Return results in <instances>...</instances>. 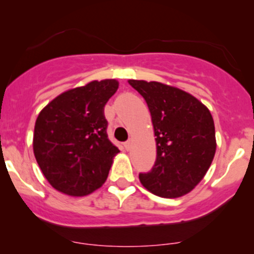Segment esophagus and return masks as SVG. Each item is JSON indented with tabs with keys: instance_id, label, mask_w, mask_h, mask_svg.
<instances>
[{
	"instance_id": "obj_1",
	"label": "esophagus",
	"mask_w": 254,
	"mask_h": 254,
	"mask_svg": "<svg viewBox=\"0 0 254 254\" xmlns=\"http://www.w3.org/2000/svg\"><path fill=\"white\" fill-rule=\"evenodd\" d=\"M124 148L127 150H130V148H131V142L130 141H127V142H124Z\"/></svg>"
}]
</instances>
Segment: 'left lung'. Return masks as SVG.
<instances>
[{
	"label": "left lung",
	"instance_id": "left-lung-1",
	"mask_svg": "<svg viewBox=\"0 0 254 254\" xmlns=\"http://www.w3.org/2000/svg\"><path fill=\"white\" fill-rule=\"evenodd\" d=\"M150 111L156 141V160L142 185L151 193L177 198L190 192L210 167L216 150L210 111L179 88L160 82L130 80Z\"/></svg>",
	"mask_w": 254,
	"mask_h": 254
}]
</instances>
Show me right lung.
Returning a JSON list of instances; mask_svg holds the SVG:
<instances>
[{
    "label": "right lung",
    "mask_w": 254,
    "mask_h": 254,
    "mask_svg": "<svg viewBox=\"0 0 254 254\" xmlns=\"http://www.w3.org/2000/svg\"><path fill=\"white\" fill-rule=\"evenodd\" d=\"M116 80L92 81L58 95L38 116L33 151L48 182L69 196H86L105 183L119 149L109 139L104 107Z\"/></svg>",
    "instance_id": "obj_1"
}]
</instances>
